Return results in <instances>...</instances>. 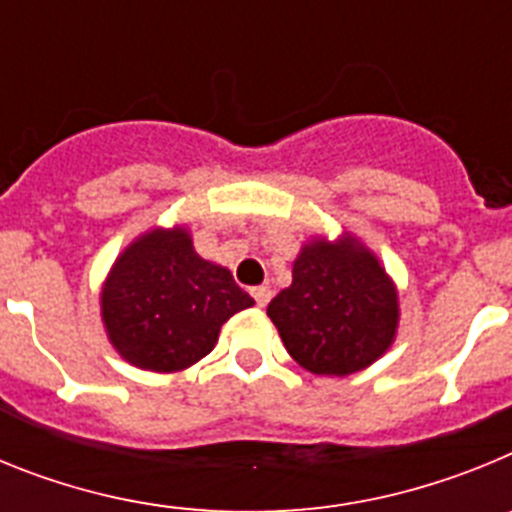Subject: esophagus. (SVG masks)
Listing matches in <instances>:
<instances>
[{
  "label": "esophagus",
  "instance_id": "1",
  "mask_svg": "<svg viewBox=\"0 0 512 512\" xmlns=\"http://www.w3.org/2000/svg\"><path fill=\"white\" fill-rule=\"evenodd\" d=\"M251 297L256 300V305L266 307V305H269V300H271V289L269 287H253Z\"/></svg>",
  "mask_w": 512,
  "mask_h": 512
}]
</instances>
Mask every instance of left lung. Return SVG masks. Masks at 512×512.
Listing matches in <instances>:
<instances>
[{
	"label": "left lung",
	"instance_id": "1",
	"mask_svg": "<svg viewBox=\"0 0 512 512\" xmlns=\"http://www.w3.org/2000/svg\"><path fill=\"white\" fill-rule=\"evenodd\" d=\"M289 356L307 372L346 377L390 348L397 292L379 261L356 241L302 248L292 284L266 307Z\"/></svg>",
	"mask_w": 512,
	"mask_h": 512
}]
</instances>
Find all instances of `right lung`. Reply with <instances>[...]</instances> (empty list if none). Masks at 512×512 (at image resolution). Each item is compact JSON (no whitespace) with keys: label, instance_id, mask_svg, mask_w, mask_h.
I'll return each mask as SVG.
<instances>
[{"label":"right lung","instance_id":"right-lung-1","mask_svg":"<svg viewBox=\"0 0 512 512\" xmlns=\"http://www.w3.org/2000/svg\"><path fill=\"white\" fill-rule=\"evenodd\" d=\"M253 300L223 266L200 259L187 230H151L115 261L102 320L125 361L179 372L215 348L220 325Z\"/></svg>","mask_w":512,"mask_h":512}]
</instances>
